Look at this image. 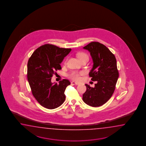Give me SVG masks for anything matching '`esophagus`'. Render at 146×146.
Returning <instances> with one entry per match:
<instances>
[{
  "label": "esophagus",
  "instance_id": "1",
  "mask_svg": "<svg viewBox=\"0 0 146 146\" xmlns=\"http://www.w3.org/2000/svg\"><path fill=\"white\" fill-rule=\"evenodd\" d=\"M71 83H72V84H74V85H78V84H79L78 83L74 82V81H72Z\"/></svg>",
  "mask_w": 146,
  "mask_h": 146
}]
</instances>
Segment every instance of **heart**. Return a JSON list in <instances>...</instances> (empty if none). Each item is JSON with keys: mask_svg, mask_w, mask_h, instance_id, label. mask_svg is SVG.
I'll list each match as a JSON object with an SVG mask.
<instances>
[{"mask_svg": "<svg viewBox=\"0 0 146 146\" xmlns=\"http://www.w3.org/2000/svg\"><path fill=\"white\" fill-rule=\"evenodd\" d=\"M78 58L81 61L84 59H89V57L87 54L81 52L77 54ZM84 74L83 72H77V71H72L70 74H69L68 77L74 80L78 81L80 79V76L81 75Z\"/></svg>", "mask_w": 146, "mask_h": 146, "instance_id": "1", "label": "heart"}]
</instances>
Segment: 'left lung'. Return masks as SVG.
I'll use <instances>...</instances> for the list:
<instances>
[{"label":"left lung","mask_w":146,"mask_h":146,"mask_svg":"<svg viewBox=\"0 0 146 146\" xmlns=\"http://www.w3.org/2000/svg\"><path fill=\"white\" fill-rule=\"evenodd\" d=\"M90 53L93 67L89 72L91 80L96 81L94 88L85 84L84 102L93 107L105 104L112 96L118 79V71L114 55L108 47L98 42H92L84 47Z\"/></svg>","instance_id":"8db88e82"}]
</instances>
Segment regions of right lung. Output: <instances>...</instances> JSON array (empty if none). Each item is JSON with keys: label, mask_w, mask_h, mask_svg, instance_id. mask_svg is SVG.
I'll return each mask as SVG.
<instances>
[{"label": "right lung", "mask_w": 146, "mask_h": 146, "mask_svg": "<svg viewBox=\"0 0 146 146\" xmlns=\"http://www.w3.org/2000/svg\"><path fill=\"white\" fill-rule=\"evenodd\" d=\"M72 50L46 44L37 48L29 59L27 78L31 91L37 102L48 109L61 106L65 100V91L70 84L67 79L52 83L56 71L62 69L60 64Z\"/></svg>", "instance_id": "add662e5"}]
</instances>
